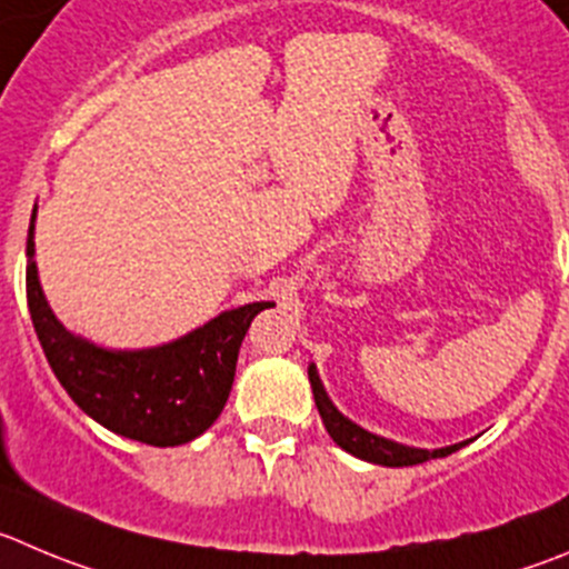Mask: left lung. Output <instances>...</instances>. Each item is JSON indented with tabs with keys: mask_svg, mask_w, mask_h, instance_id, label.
<instances>
[{
	"mask_svg": "<svg viewBox=\"0 0 569 569\" xmlns=\"http://www.w3.org/2000/svg\"><path fill=\"white\" fill-rule=\"evenodd\" d=\"M309 381L311 390H315L317 410H320V418L322 423H326L328 435L333 438V443L342 446L345 452H350L359 460H368V463L376 466H418L427 463V460L432 458H446V455L458 452L460 446L469 443V440H463V443L443 446V449H432V452H429V449H416V446H405L396 443V440L379 438V435L368 432V429H362L359 423L350 421V418H345L342 412L333 407V401L328 398L315 365H309Z\"/></svg>",
	"mask_w": 569,
	"mask_h": 569,
	"instance_id": "8db88e82",
	"label": "left lung"
}]
</instances>
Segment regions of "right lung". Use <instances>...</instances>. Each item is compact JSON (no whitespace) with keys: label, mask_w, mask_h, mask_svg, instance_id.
Segmentation results:
<instances>
[{"label":"right lung","mask_w":569,"mask_h":569,"mask_svg":"<svg viewBox=\"0 0 569 569\" xmlns=\"http://www.w3.org/2000/svg\"><path fill=\"white\" fill-rule=\"evenodd\" d=\"M33 221L36 207L28 230L30 320L69 398L106 429L148 446H182L210 429L230 398L249 322L272 302L224 311L159 348H100L69 333L47 306L33 260Z\"/></svg>","instance_id":"add662e5"}]
</instances>
